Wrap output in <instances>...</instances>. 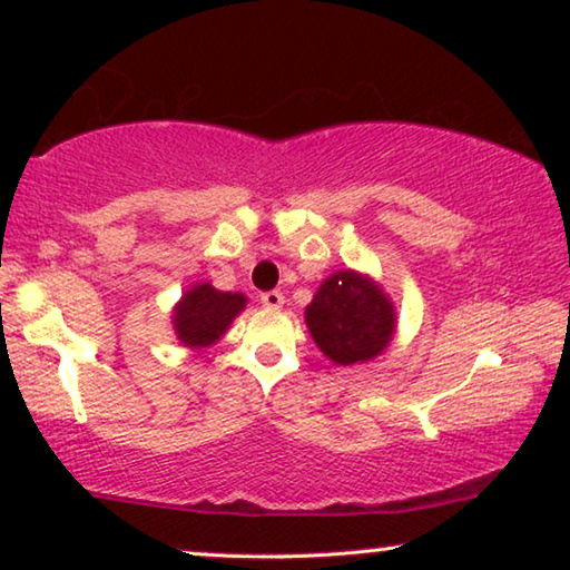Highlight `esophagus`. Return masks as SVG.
Here are the masks:
<instances>
[{
    "label": "esophagus",
    "instance_id": "34e87169",
    "mask_svg": "<svg viewBox=\"0 0 570 570\" xmlns=\"http://www.w3.org/2000/svg\"><path fill=\"white\" fill-rule=\"evenodd\" d=\"M262 304L268 308H278L284 304V294L282 292H266L262 294Z\"/></svg>",
    "mask_w": 570,
    "mask_h": 570
}]
</instances>
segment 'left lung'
<instances>
[{
	"mask_svg": "<svg viewBox=\"0 0 570 570\" xmlns=\"http://www.w3.org/2000/svg\"><path fill=\"white\" fill-rule=\"evenodd\" d=\"M304 320L316 346L334 364L350 366L370 362L387 350L397 314L380 284L346 268L320 286Z\"/></svg>",
	"mask_w": 570,
	"mask_h": 570,
	"instance_id": "8db88e82",
	"label": "left lung"
}]
</instances>
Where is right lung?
<instances>
[{"instance_id": "1", "label": "right lung", "mask_w": 570, "mask_h": 570, "mask_svg": "<svg viewBox=\"0 0 570 570\" xmlns=\"http://www.w3.org/2000/svg\"><path fill=\"white\" fill-rule=\"evenodd\" d=\"M246 296L218 292L210 284H198L183 294L173 308V326L183 346L200 350L216 344L226 334L230 322L244 312Z\"/></svg>"}]
</instances>
